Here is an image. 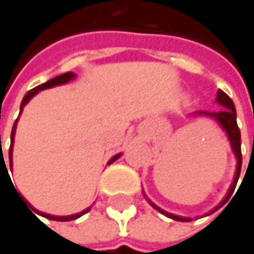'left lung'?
Returning a JSON list of instances; mask_svg holds the SVG:
<instances>
[{"label":"left lung","instance_id":"left-lung-1","mask_svg":"<svg viewBox=\"0 0 254 254\" xmlns=\"http://www.w3.org/2000/svg\"><path fill=\"white\" fill-rule=\"evenodd\" d=\"M216 102L218 103V105H221V106L224 108L223 111H220V112H216V113L197 112L195 115H205V116H210V118L216 119L217 122L220 124V127H223V129H224V132L227 133V138H229V141H230L231 149H233V152H234V155H236V159H237V165H236L234 180H233V184H231L230 190H229V192H227V195L224 197V200L220 202L214 210H211V211H210L211 214H213L214 211H217L220 207H223L226 202L229 201L230 195L233 194L234 188H236V184H237V181H239L240 170H242V136H240V129H239V127H237V119H236V108H234V103H233V100H231L230 97L227 96L223 90H218V92H217ZM148 201H149V200H148ZM149 204H151L157 211H159L161 214L170 217V218H172V220H177V221H191V218H190V217L175 216V214L167 213L165 210L159 208L157 204H154L152 201H149ZM210 213H208L207 216H210Z\"/></svg>","mask_w":254,"mask_h":254}]
</instances>
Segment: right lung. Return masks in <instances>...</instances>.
<instances>
[{
	"mask_svg": "<svg viewBox=\"0 0 254 254\" xmlns=\"http://www.w3.org/2000/svg\"><path fill=\"white\" fill-rule=\"evenodd\" d=\"M76 77V74L74 73H71V71H67V73H64V74H60V76H57V77H54V79H50L49 82L43 83V84H40V86H37V87H34V89H31L30 92H27V95L24 96L23 102H21V108H20V115H21V112H23L24 106L31 100V97L36 96L40 90H44V89H50V87H54V86H59V84H64V83L70 82V80H73ZM17 122H18V118H17V121L14 122V127H12V130H11V145H9V168H12V145H14V135H15V129H17ZM0 146H1V135H0ZM121 157V154H118V155H115V157L111 158V161L108 162V165L109 164H112V162H115L118 158ZM1 162L4 164V170L7 171L8 174V170H7V165H5V159H4V155L1 154L0 155V165ZM9 177V175H8ZM17 191V190H15ZM21 195V194H20ZM24 200V197H23ZM25 204H28V201H25ZM30 205V204H28ZM31 207V205H30ZM33 208V207H31ZM34 210V208H33ZM90 210V207H87L86 210H83V211H80V213H77V214H71V216H52V214H46V213H40V211H37L38 214H41L43 217H46V218H49V220H54V221H70V220H76V218H79V217H82L83 214H86L87 211Z\"/></svg>",
	"mask_w": 254,
	"mask_h": 254,
	"instance_id": "1",
	"label": "right lung"
}]
</instances>
